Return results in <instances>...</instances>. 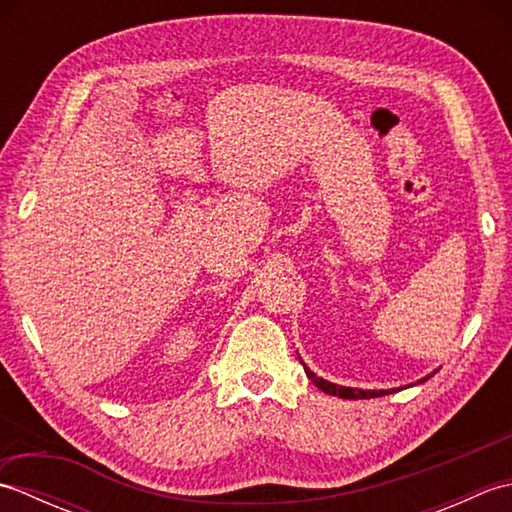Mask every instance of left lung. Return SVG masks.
<instances>
[{
    "instance_id": "1",
    "label": "left lung",
    "mask_w": 512,
    "mask_h": 512,
    "mask_svg": "<svg viewBox=\"0 0 512 512\" xmlns=\"http://www.w3.org/2000/svg\"><path fill=\"white\" fill-rule=\"evenodd\" d=\"M308 378L312 380L314 385H317L321 391H325V394L330 396H339V398H345V400H358V398H378V396H387L391 394L394 389H380V391H365V389H352V387H341V385H334V383H328V380H323L319 376H314L310 369H306Z\"/></svg>"
}]
</instances>
